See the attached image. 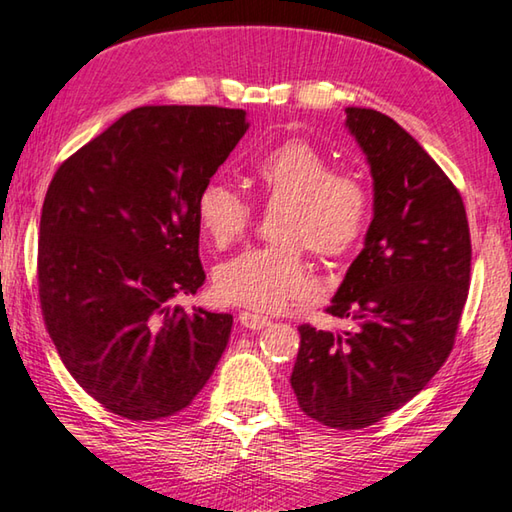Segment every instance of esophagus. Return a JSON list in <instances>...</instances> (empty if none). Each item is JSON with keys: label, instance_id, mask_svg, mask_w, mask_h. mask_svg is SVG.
Listing matches in <instances>:
<instances>
[{"label": "esophagus", "instance_id": "esophagus-1", "mask_svg": "<svg viewBox=\"0 0 512 512\" xmlns=\"http://www.w3.org/2000/svg\"><path fill=\"white\" fill-rule=\"evenodd\" d=\"M239 323L244 325L246 329H264L271 325V318L253 314V311H239Z\"/></svg>", "mask_w": 512, "mask_h": 512}]
</instances>
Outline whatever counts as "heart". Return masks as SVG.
<instances>
[{"label":"heart","mask_w":512,"mask_h":512,"mask_svg":"<svg viewBox=\"0 0 512 512\" xmlns=\"http://www.w3.org/2000/svg\"><path fill=\"white\" fill-rule=\"evenodd\" d=\"M250 183L266 201L280 203V244L248 248L216 266L214 293L228 305L280 311L311 287L302 248L323 259L350 255L366 235L370 194L354 173L334 171L327 155L307 140H289L259 155ZM196 223L210 244L225 248L244 235L250 205L235 187L210 180L196 196Z\"/></svg>","instance_id":"b5f03b06"}]
</instances>
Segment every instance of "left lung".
I'll return each mask as SVG.
<instances>
[{"label":"left lung","mask_w":512,"mask_h":512,"mask_svg":"<svg viewBox=\"0 0 512 512\" xmlns=\"http://www.w3.org/2000/svg\"><path fill=\"white\" fill-rule=\"evenodd\" d=\"M372 176V221L327 311L352 332L300 325L291 388L309 418L363 429L418 395L449 357L470 289L463 198L391 117L345 108Z\"/></svg>","instance_id":"8db88e82"}]
</instances>
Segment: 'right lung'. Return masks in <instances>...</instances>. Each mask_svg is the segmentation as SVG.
<instances>
[{"label":"right lung","mask_w":512,"mask_h":512,"mask_svg":"<svg viewBox=\"0 0 512 512\" xmlns=\"http://www.w3.org/2000/svg\"><path fill=\"white\" fill-rule=\"evenodd\" d=\"M246 128V110L135 108L60 164L47 189V332L69 375L121 418L183 411L228 345L230 314L169 302L205 282L196 196Z\"/></svg>","instance_id":"right-lung-1"}]
</instances>
